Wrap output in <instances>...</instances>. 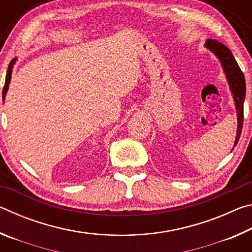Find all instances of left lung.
<instances>
[{
    "instance_id": "obj_1",
    "label": "left lung",
    "mask_w": 252,
    "mask_h": 252,
    "mask_svg": "<svg viewBox=\"0 0 252 252\" xmlns=\"http://www.w3.org/2000/svg\"><path fill=\"white\" fill-rule=\"evenodd\" d=\"M206 48L210 50L211 52L216 55L221 63L222 66L225 79L228 81L230 91L233 96L234 105H236L237 110V120H238V126H237V135L236 140H234V146H237L241 134L242 129V122H244V102L246 97V81L242 71L239 67L238 63L234 60L233 55L227 46L223 45L220 42L216 40L208 39L206 41ZM233 150V148H232Z\"/></svg>"
}]
</instances>
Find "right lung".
<instances>
[{"mask_svg": "<svg viewBox=\"0 0 252 252\" xmlns=\"http://www.w3.org/2000/svg\"><path fill=\"white\" fill-rule=\"evenodd\" d=\"M16 61V58L12 60L10 62V64H8V69L6 72V78H5V84H4V88H3V93H2V96H3V101L5 99V95H6V92L8 90V84L11 82V75H12V69H13L14 66V63Z\"/></svg>", "mask_w": 252, "mask_h": 252, "instance_id": "right-lung-1", "label": "right lung"}]
</instances>
